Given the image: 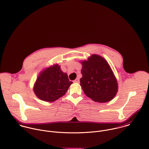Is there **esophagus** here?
<instances>
[{"instance_id": "34e87169", "label": "esophagus", "mask_w": 149, "mask_h": 149, "mask_svg": "<svg viewBox=\"0 0 149 149\" xmlns=\"http://www.w3.org/2000/svg\"><path fill=\"white\" fill-rule=\"evenodd\" d=\"M79 81H80V80H79V79L78 78H77L76 80H74L73 81L74 83H79Z\"/></svg>"}]
</instances>
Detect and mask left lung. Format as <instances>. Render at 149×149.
<instances>
[{
	"instance_id": "1",
	"label": "left lung",
	"mask_w": 149,
	"mask_h": 149,
	"mask_svg": "<svg viewBox=\"0 0 149 149\" xmlns=\"http://www.w3.org/2000/svg\"><path fill=\"white\" fill-rule=\"evenodd\" d=\"M80 85L85 95L92 100L106 103L113 99L118 92L117 80L106 60L92 54L81 62Z\"/></svg>"
}]
</instances>
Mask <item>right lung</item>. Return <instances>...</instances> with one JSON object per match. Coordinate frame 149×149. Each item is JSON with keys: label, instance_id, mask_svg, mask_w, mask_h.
Returning <instances> with one entry per match:
<instances>
[{"label": "right lung", "instance_id": "right-lung-1", "mask_svg": "<svg viewBox=\"0 0 149 149\" xmlns=\"http://www.w3.org/2000/svg\"><path fill=\"white\" fill-rule=\"evenodd\" d=\"M73 83L60 66L54 65L41 72L34 86L36 95L45 102H54L62 97Z\"/></svg>", "mask_w": 149, "mask_h": 149}]
</instances>
